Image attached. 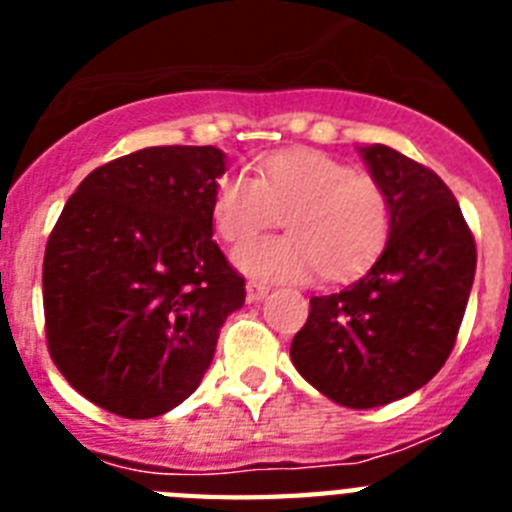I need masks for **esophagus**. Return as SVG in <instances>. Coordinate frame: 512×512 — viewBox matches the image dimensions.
<instances>
[{
  "mask_svg": "<svg viewBox=\"0 0 512 512\" xmlns=\"http://www.w3.org/2000/svg\"><path fill=\"white\" fill-rule=\"evenodd\" d=\"M246 295H248V300H251V302L261 300V297L269 295V284L256 282V279H248V282H246Z\"/></svg>",
  "mask_w": 512,
  "mask_h": 512,
  "instance_id": "esophagus-1",
  "label": "esophagus"
}]
</instances>
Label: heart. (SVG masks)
Here are the masks:
<instances>
[{
  "label": "heart",
  "instance_id": "obj_1",
  "mask_svg": "<svg viewBox=\"0 0 512 512\" xmlns=\"http://www.w3.org/2000/svg\"><path fill=\"white\" fill-rule=\"evenodd\" d=\"M289 233L248 241L235 264L266 279L354 277L382 251L390 235V200L372 174L351 171L315 148L271 153L259 176L230 171L215 187L212 223L220 238L241 243L277 225Z\"/></svg>",
  "mask_w": 512,
  "mask_h": 512
}]
</instances>
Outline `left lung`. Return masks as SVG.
Instances as JSON below:
<instances>
[{
  "mask_svg": "<svg viewBox=\"0 0 512 512\" xmlns=\"http://www.w3.org/2000/svg\"><path fill=\"white\" fill-rule=\"evenodd\" d=\"M390 200V238L359 282L310 297L292 338L297 372L338 405L366 410L438 374L467 310L477 246L441 176L395 148H361Z\"/></svg>",
  "mask_w": 512,
  "mask_h": 512,
  "instance_id": "obj_1",
  "label": "left lung"
}]
</instances>
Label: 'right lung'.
Listing matches in <instances>:
<instances>
[{"instance_id":"obj_1","label":"right lung","mask_w":512,"mask_h":512,"mask_svg":"<svg viewBox=\"0 0 512 512\" xmlns=\"http://www.w3.org/2000/svg\"><path fill=\"white\" fill-rule=\"evenodd\" d=\"M225 174L215 146H153L99 166L53 225L43 259L48 354L89 402L156 418L207 372L246 279L212 241Z\"/></svg>"}]
</instances>
